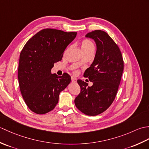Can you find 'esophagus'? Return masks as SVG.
Listing matches in <instances>:
<instances>
[{
	"label": "esophagus",
	"instance_id": "34e87169",
	"mask_svg": "<svg viewBox=\"0 0 149 149\" xmlns=\"http://www.w3.org/2000/svg\"><path fill=\"white\" fill-rule=\"evenodd\" d=\"M71 80H72V82H74V83H75V82H76L77 81V79L76 78H75V77H71Z\"/></svg>",
	"mask_w": 149,
	"mask_h": 149
}]
</instances>
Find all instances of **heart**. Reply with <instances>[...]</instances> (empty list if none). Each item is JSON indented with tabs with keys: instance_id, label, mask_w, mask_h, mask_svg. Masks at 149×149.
I'll list each match as a JSON object with an SVG mask.
<instances>
[{
	"instance_id": "1",
	"label": "heart",
	"mask_w": 149,
	"mask_h": 149,
	"mask_svg": "<svg viewBox=\"0 0 149 149\" xmlns=\"http://www.w3.org/2000/svg\"><path fill=\"white\" fill-rule=\"evenodd\" d=\"M81 47L83 52H86L91 50H94V45L89 40H83L81 42Z\"/></svg>"
}]
</instances>
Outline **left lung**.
Here are the masks:
<instances>
[{
  "label": "left lung",
  "mask_w": 149,
  "mask_h": 149,
  "mask_svg": "<svg viewBox=\"0 0 149 149\" xmlns=\"http://www.w3.org/2000/svg\"><path fill=\"white\" fill-rule=\"evenodd\" d=\"M95 40L97 52L94 61L84 72V77L91 86L77 80L81 91L74 100L75 106L88 116L103 113L115 100L123 70V59L118 45L105 31L95 30L85 36Z\"/></svg>",
  "instance_id": "1"
}]
</instances>
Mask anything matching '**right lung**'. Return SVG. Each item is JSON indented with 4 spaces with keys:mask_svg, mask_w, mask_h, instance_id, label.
Listing matches in <instances>:
<instances>
[{
    "mask_svg": "<svg viewBox=\"0 0 149 149\" xmlns=\"http://www.w3.org/2000/svg\"><path fill=\"white\" fill-rule=\"evenodd\" d=\"M76 35V32L47 28L25 44L20 55L18 78L22 95L33 112L43 115L54 109L60 92L70 83L67 73L58 76L50 71Z\"/></svg>",
    "mask_w": 149,
    "mask_h": 149,
    "instance_id": "obj_1",
    "label": "right lung"
}]
</instances>
